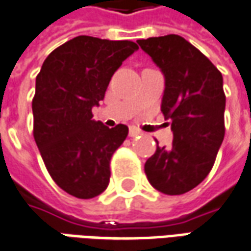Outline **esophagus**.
<instances>
[{
	"mask_svg": "<svg viewBox=\"0 0 251 251\" xmlns=\"http://www.w3.org/2000/svg\"><path fill=\"white\" fill-rule=\"evenodd\" d=\"M129 136L130 137H137V136H141V131L138 130V129H136V127H130L129 129Z\"/></svg>",
	"mask_w": 251,
	"mask_h": 251,
	"instance_id": "esophagus-1",
	"label": "esophagus"
}]
</instances>
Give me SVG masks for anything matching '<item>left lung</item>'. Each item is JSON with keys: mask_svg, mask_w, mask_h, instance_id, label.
Listing matches in <instances>:
<instances>
[{"mask_svg": "<svg viewBox=\"0 0 251 251\" xmlns=\"http://www.w3.org/2000/svg\"><path fill=\"white\" fill-rule=\"evenodd\" d=\"M164 76L162 113L174 134L144 170L156 190L179 196L209 174L224 138L226 95L217 68L179 35L137 40Z\"/></svg>", "mask_w": 251, "mask_h": 251, "instance_id": "1", "label": "left lung"}]
</instances>
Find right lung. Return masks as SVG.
<instances>
[{
    "mask_svg": "<svg viewBox=\"0 0 251 251\" xmlns=\"http://www.w3.org/2000/svg\"><path fill=\"white\" fill-rule=\"evenodd\" d=\"M130 40L76 36L49 54L35 84L34 137L54 182L77 199H94L110 182V160L126 125L92 120L113 75L137 51Z\"/></svg>",
    "mask_w": 251,
    "mask_h": 251,
    "instance_id": "1",
    "label": "right lung"
}]
</instances>
